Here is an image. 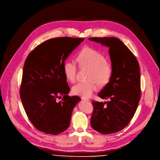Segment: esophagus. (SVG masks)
Returning <instances> with one entry per match:
<instances>
[{"label": "esophagus", "instance_id": "34e87169", "mask_svg": "<svg viewBox=\"0 0 160 160\" xmlns=\"http://www.w3.org/2000/svg\"><path fill=\"white\" fill-rule=\"evenodd\" d=\"M81 98L83 100H87V101H90V99L89 98H84V97H81Z\"/></svg>", "mask_w": 160, "mask_h": 160}]
</instances>
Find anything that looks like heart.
I'll return each mask as SVG.
<instances>
[{
  "mask_svg": "<svg viewBox=\"0 0 160 160\" xmlns=\"http://www.w3.org/2000/svg\"><path fill=\"white\" fill-rule=\"evenodd\" d=\"M77 61L81 68L89 69L86 82H78L72 88V92L82 97H90L98 90L99 85L105 86L111 80L113 73L112 64L106 60L103 54L90 47L82 48L77 55ZM63 72L66 79L74 82L76 80L77 67L71 61L63 64Z\"/></svg>",
  "mask_w": 160,
  "mask_h": 160,
  "instance_id": "b5f03b06",
  "label": "heart"
}]
</instances>
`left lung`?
Returning a JSON list of instances; mask_svg holds the SVG:
<instances>
[{"label": "left lung", "instance_id": "obj_1", "mask_svg": "<svg viewBox=\"0 0 160 160\" xmlns=\"http://www.w3.org/2000/svg\"><path fill=\"white\" fill-rule=\"evenodd\" d=\"M109 47L113 73L109 83L98 94L107 102L92 101V128L107 135L118 132L133 118L141 97L139 64L135 55L118 38H90Z\"/></svg>", "mask_w": 160, "mask_h": 160}]
</instances>
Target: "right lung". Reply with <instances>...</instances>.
Segmentation results:
<instances>
[{
    "mask_svg": "<svg viewBox=\"0 0 160 160\" xmlns=\"http://www.w3.org/2000/svg\"><path fill=\"white\" fill-rule=\"evenodd\" d=\"M84 39H50L37 46L27 57L20 95L28 119L40 132L57 135L70 124L72 110L80 98L68 95L70 88L63 64Z\"/></svg>",
    "mask_w": 160,
    "mask_h": 160,
    "instance_id": "obj_1",
    "label": "right lung"
}]
</instances>
